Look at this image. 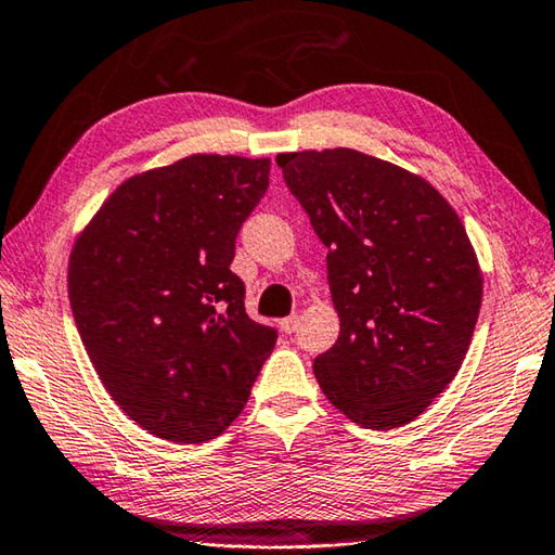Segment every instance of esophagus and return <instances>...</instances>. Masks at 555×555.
Returning <instances> with one entry per match:
<instances>
[{
    "label": "esophagus",
    "mask_w": 555,
    "mask_h": 555,
    "mask_svg": "<svg viewBox=\"0 0 555 555\" xmlns=\"http://www.w3.org/2000/svg\"><path fill=\"white\" fill-rule=\"evenodd\" d=\"M279 325H281V331H284L286 335L296 333V327H298V315H296V313H291V315H288V318H284V321H281Z\"/></svg>",
    "instance_id": "esophagus-1"
}]
</instances>
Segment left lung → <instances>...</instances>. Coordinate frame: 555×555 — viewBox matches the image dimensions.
<instances>
[{
  "mask_svg": "<svg viewBox=\"0 0 555 555\" xmlns=\"http://www.w3.org/2000/svg\"><path fill=\"white\" fill-rule=\"evenodd\" d=\"M327 247L340 335L313 362L335 409L389 430L424 413L465 360L482 274L457 212L421 176L354 149L279 154Z\"/></svg>",
  "mask_w": 555,
  "mask_h": 555,
  "instance_id": "8db88e82",
  "label": "left lung"
}]
</instances>
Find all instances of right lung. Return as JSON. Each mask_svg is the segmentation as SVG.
<instances>
[{
	"label": "right lung",
	"mask_w": 555,
	"mask_h": 555,
	"mask_svg": "<svg viewBox=\"0 0 555 555\" xmlns=\"http://www.w3.org/2000/svg\"><path fill=\"white\" fill-rule=\"evenodd\" d=\"M269 158L195 154L127 178L75 240L68 296L90 362L149 434L205 443L240 416L276 345L244 311L234 240Z\"/></svg>",
	"instance_id": "1"
}]
</instances>
